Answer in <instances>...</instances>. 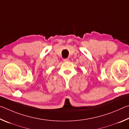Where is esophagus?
<instances>
[{
    "instance_id": "obj_1",
    "label": "esophagus",
    "mask_w": 129,
    "mask_h": 129,
    "mask_svg": "<svg viewBox=\"0 0 129 129\" xmlns=\"http://www.w3.org/2000/svg\"><path fill=\"white\" fill-rule=\"evenodd\" d=\"M63 61H64V62H68L69 61V58H64V59H63Z\"/></svg>"
}]
</instances>
